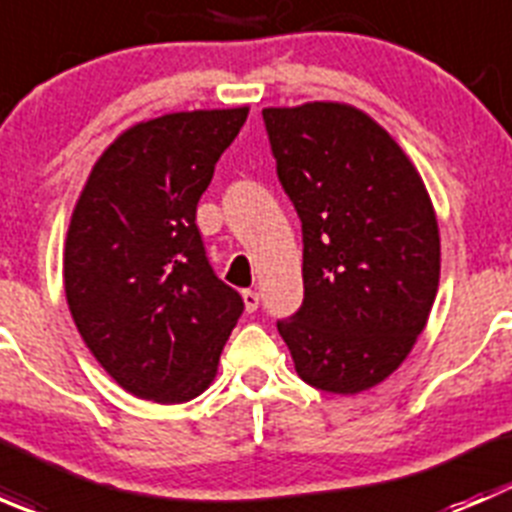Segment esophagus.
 <instances>
[{
    "label": "esophagus",
    "mask_w": 512,
    "mask_h": 512,
    "mask_svg": "<svg viewBox=\"0 0 512 512\" xmlns=\"http://www.w3.org/2000/svg\"><path fill=\"white\" fill-rule=\"evenodd\" d=\"M242 299H245L247 312H255V309L260 307V294H257L255 289H245V292H242Z\"/></svg>",
    "instance_id": "34e87169"
}]
</instances>
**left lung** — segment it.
Masks as SVG:
<instances>
[{
  "label": "left lung",
  "mask_w": 512,
  "mask_h": 512,
  "mask_svg": "<svg viewBox=\"0 0 512 512\" xmlns=\"http://www.w3.org/2000/svg\"><path fill=\"white\" fill-rule=\"evenodd\" d=\"M262 118L304 240V302L277 329L299 379L361 394L404 364L431 314L441 277L431 195L389 131L349 103Z\"/></svg>",
  "instance_id": "1"
}]
</instances>
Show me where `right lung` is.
<instances>
[{"label":"right lung","instance_id":"right-lung-1","mask_svg":"<svg viewBox=\"0 0 512 512\" xmlns=\"http://www.w3.org/2000/svg\"><path fill=\"white\" fill-rule=\"evenodd\" d=\"M250 108L165 113L98 156L71 213L64 289L76 329L128 394L183 404L213 384L242 297L195 225L215 163Z\"/></svg>","mask_w":512,"mask_h":512}]
</instances>
